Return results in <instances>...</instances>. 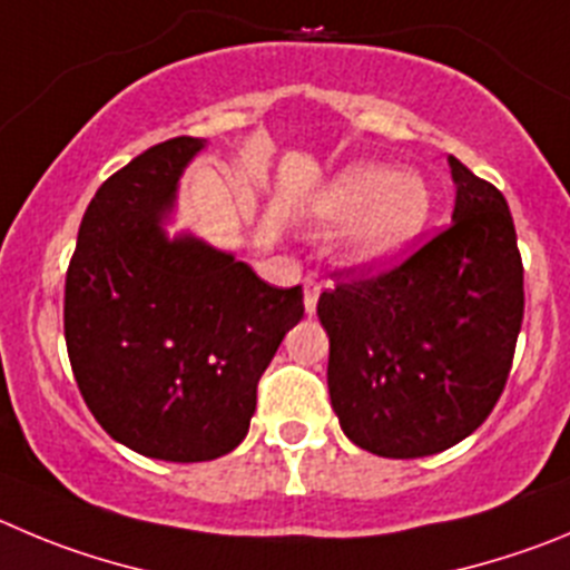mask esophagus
Here are the masks:
<instances>
[{"label":"esophagus","instance_id":"obj_1","mask_svg":"<svg viewBox=\"0 0 570 570\" xmlns=\"http://www.w3.org/2000/svg\"><path fill=\"white\" fill-rule=\"evenodd\" d=\"M317 301H321V284L315 278L303 281V306H306V315H315Z\"/></svg>","mask_w":570,"mask_h":570}]
</instances>
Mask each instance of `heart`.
Returning <instances> with one entry per match:
<instances>
[{"instance_id":"1","label":"heart","mask_w":570,"mask_h":570,"mask_svg":"<svg viewBox=\"0 0 570 570\" xmlns=\"http://www.w3.org/2000/svg\"><path fill=\"white\" fill-rule=\"evenodd\" d=\"M317 225H340V247L357 267H385L405 253L430 219V190L416 171L354 163L309 202Z\"/></svg>"}]
</instances>
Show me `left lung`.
<instances>
[{"label":"left lung","mask_w":570,"mask_h":570,"mask_svg":"<svg viewBox=\"0 0 570 570\" xmlns=\"http://www.w3.org/2000/svg\"><path fill=\"white\" fill-rule=\"evenodd\" d=\"M446 159L453 225L391 273L317 301L340 428L382 459H422L475 433L501 399L523 323V261L507 199Z\"/></svg>","instance_id":"8db88e82"}]
</instances>
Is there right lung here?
<instances>
[{
	"label": "right lung",
	"instance_id": "1",
	"mask_svg": "<svg viewBox=\"0 0 570 570\" xmlns=\"http://www.w3.org/2000/svg\"><path fill=\"white\" fill-rule=\"evenodd\" d=\"M205 146L174 137L100 185L63 289L69 363L92 416L135 453L177 464L242 444L261 374L303 317L301 286H269L233 253L163 230Z\"/></svg>",
	"mask_w": 570,
	"mask_h": 570
}]
</instances>
